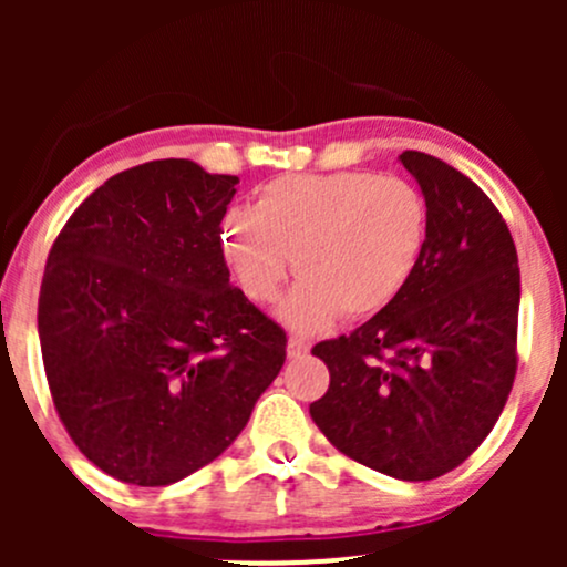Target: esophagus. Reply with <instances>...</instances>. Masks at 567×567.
<instances>
[{"instance_id":"obj_1","label":"esophagus","mask_w":567,"mask_h":567,"mask_svg":"<svg viewBox=\"0 0 567 567\" xmlns=\"http://www.w3.org/2000/svg\"><path fill=\"white\" fill-rule=\"evenodd\" d=\"M306 354H309V343H306L303 338L290 336V341H288V357H290V360H301V357H306Z\"/></svg>"}]
</instances>
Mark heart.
I'll use <instances>...</instances> for the list:
<instances>
[{"instance_id":"heart-1","label":"heart","mask_w":567,"mask_h":567,"mask_svg":"<svg viewBox=\"0 0 567 567\" xmlns=\"http://www.w3.org/2000/svg\"><path fill=\"white\" fill-rule=\"evenodd\" d=\"M429 207L402 178L301 173L269 181L256 207L220 220V250L243 292L271 303L292 269L301 282L282 303L296 330L365 320L392 306L424 258Z\"/></svg>"}]
</instances>
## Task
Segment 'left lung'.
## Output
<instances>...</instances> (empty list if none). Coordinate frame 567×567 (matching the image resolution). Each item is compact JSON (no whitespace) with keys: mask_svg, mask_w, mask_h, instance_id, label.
Instances as JSON below:
<instances>
[{"mask_svg":"<svg viewBox=\"0 0 567 567\" xmlns=\"http://www.w3.org/2000/svg\"><path fill=\"white\" fill-rule=\"evenodd\" d=\"M400 162L429 207L424 258L392 306L311 349L330 386L309 413L343 455L424 483L464 464L509 400L519 266L509 226L474 181L424 152Z\"/></svg>","mask_w":567,"mask_h":567,"instance_id":"left-lung-1","label":"left lung"}]
</instances>
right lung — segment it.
<instances>
[{"label": "right lung", "mask_w": 567, "mask_h": 567, "mask_svg": "<svg viewBox=\"0 0 567 567\" xmlns=\"http://www.w3.org/2000/svg\"><path fill=\"white\" fill-rule=\"evenodd\" d=\"M237 175L157 159L71 213L39 288L44 375L74 445L122 483H178L237 440L288 336L231 288Z\"/></svg>", "instance_id": "obj_1"}]
</instances>
